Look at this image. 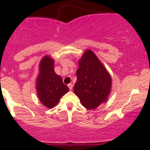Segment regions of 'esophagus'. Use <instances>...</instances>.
I'll return each mask as SVG.
<instances>
[{
    "label": "esophagus",
    "instance_id": "esophagus-1",
    "mask_svg": "<svg viewBox=\"0 0 150 150\" xmlns=\"http://www.w3.org/2000/svg\"><path fill=\"white\" fill-rule=\"evenodd\" d=\"M72 87H73V85H72V83H69L68 84V88H69V89L70 91L72 90Z\"/></svg>",
    "mask_w": 150,
    "mask_h": 150
}]
</instances>
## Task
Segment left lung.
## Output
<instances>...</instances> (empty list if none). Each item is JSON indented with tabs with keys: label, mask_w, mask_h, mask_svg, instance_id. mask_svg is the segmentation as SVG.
Returning <instances> with one entry per match:
<instances>
[{
	"label": "left lung",
	"mask_w": 150,
	"mask_h": 150,
	"mask_svg": "<svg viewBox=\"0 0 150 150\" xmlns=\"http://www.w3.org/2000/svg\"><path fill=\"white\" fill-rule=\"evenodd\" d=\"M74 92L88 110L96 109L107 101L111 91L112 78L94 53L86 50L78 61Z\"/></svg>",
	"instance_id": "1"
}]
</instances>
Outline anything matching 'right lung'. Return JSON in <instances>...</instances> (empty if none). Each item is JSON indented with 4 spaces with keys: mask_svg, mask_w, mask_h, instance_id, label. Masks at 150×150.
<instances>
[{
    "mask_svg": "<svg viewBox=\"0 0 150 150\" xmlns=\"http://www.w3.org/2000/svg\"><path fill=\"white\" fill-rule=\"evenodd\" d=\"M54 61L49 56H45L39 64V74L36 81V91L41 103L48 108L58 104L60 98L69 91L59 75L54 72Z\"/></svg>",
    "mask_w": 150,
    "mask_h": 150,
    "instance_id": "1",
    "label": "right lung"
}]
</instances>
